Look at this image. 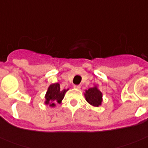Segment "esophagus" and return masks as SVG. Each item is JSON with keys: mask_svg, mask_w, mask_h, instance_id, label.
<instances>
[{"mask_svg": "<svg viewBox=\"0 0 148 148\" xmlns=\"http://www.w3.org/2000/svg\"><path fill=\"white\" fill-rule=\"evenodd\" d=\"M73 87H74V88H75V89H80L81 88V85H74Z\"/></svg>", "mask_w": 148, "mask_h": 148, "instance_id": "esophagus-1", "label": "esophagus"}]
</instances>
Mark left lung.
Here are the masks:
<instances>
[{
	"label": "left lung",
	"instance_id": "left-lung-1",
	"mask_svg": "<svg viewBox=\"0 0 148 148\" xmlns=\"http://www.w3.org/2000/svg\"><path fill=\"white\" fill-rule=\"evenodd\" d=\"M85 97L88 103L94 107H99L102 103V93L100 90H98L97 86L90 88L88 90H86Z\"/></svg>",
	"mask_w": 148,
	"mask_h": 148
}]
</instances>
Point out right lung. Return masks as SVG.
<instances>
[{"mask_svg":"<svg viewBox=\"0 0 148 148\" xmlns=\"http://www.w3.org/2000/svg\"><path fill=\"white\" fill-rule=\"evenodd\" d=\"M68 90L69 89H60L59 83L51 84L45 95V103L52 107H55L57 103H60Z\"/></svg>","mask_w":148,"mask_h":148,"instance_id":"add662e5","label":"right lung"}]
</instances>
